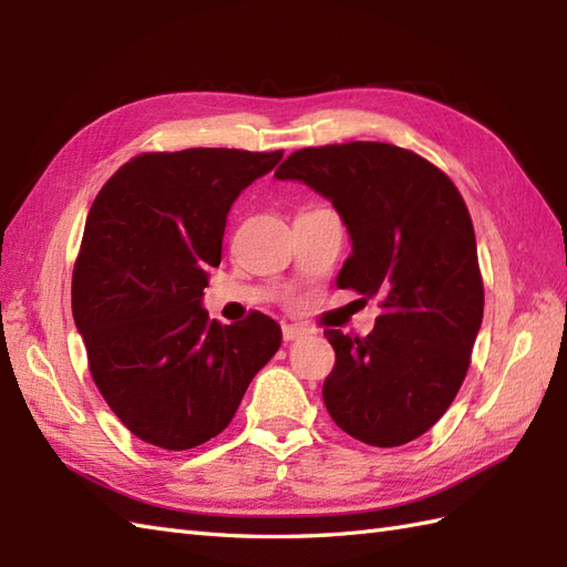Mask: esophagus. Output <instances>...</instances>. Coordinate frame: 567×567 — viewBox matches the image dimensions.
<instances>
[{
    "label": "esophagus",
    "instance_id": "esophagus-1",
    "mask_svg": "<svg viewBox=\"0 0 567 567\" xmlns=\"http://www.w3.org/2000/svg\"><path fill=\"white\" fill-rule=\"evenodd\" d=\"M305 333H307V329L295 327V323H285V327H282V339L285 341H297V339H302Z\"/></svg>",
    "mask_w": 567,
    "mask_h": 567
}]
</instances>
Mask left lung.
Segmentation results:
<instances>
[{"label": "left lung", "mask_w": 567, "mask_h": 567, "mask_svg": "<svg viewBox=\"0 0 567 567\" xmlns=\"http://www.w3.org/2000/svg\"><path fill=\"white\" fill-rule=\"evenodd\" d=\"M277 179L329 199L351 236L339 287L380 297L365 339L329 331L323 404L348 436L394 449L426 433L465 380L485 290L473 221L436 165L390 143L292 153Z\"/></svg>", "instance_id": "1"}]
</instances>
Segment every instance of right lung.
<instances>
[{
	"instance_id": "add662e5",
	"label": "right lung",
	"mask_w": 567,
	"mask_h": 567,
	"mask_svg": "<svg viewBox=\"0 0 567 567\" xmlns=\"http://www.w3.org/2000/svg\"><path fill=\"white\" fill-rule=\"evenodd\" d=\"M280 161L282 151L143 153L92 204L72 317L94 384L141 441L187 451L219 436L282 343L260 311L221 327L202 307L231 204Z\"/></svg>"
}]
</instances>
